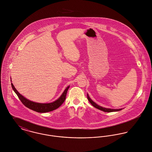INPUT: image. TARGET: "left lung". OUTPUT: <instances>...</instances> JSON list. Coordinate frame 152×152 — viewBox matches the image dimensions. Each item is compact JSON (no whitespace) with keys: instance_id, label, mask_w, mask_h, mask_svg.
Returning a JSON list of instances; mask_svg holds the SVG:
<instances>
[{"instance_id":"8db88e82","label":"left lung","mask_w":152,"mask_h":152,"mask_svg":"<svg viewBox=\"0 0 152 152\" xmlns=\"http://www.w3.org/2000/svg\"><path fill=\"white\" fill-rule=\"evenodd\" d=\"M87 99L89 101V102L91 103V104L95 108L101 110L104 112H107V113H111V112H114V111H120L121 110H122V108L121 109H111V108H104V107H102L101 106H100L99 105H97L96 103H95L94 101H93L89 97L88 94H87Z\"/></svg>"}]
</instances>
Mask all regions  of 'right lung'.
<instances>
[{"mask_svg":"<svg viewBox=\"0 0 152 152\" xmlns=\"http://www.w3.org/2000/svg\"><path fill=\"white\" fill-rule=\"evenodd\" d=\"M11 84H12L13 90L17 94L18 99L26 107L36 112L41 113L52 111L59 108L65 100L68 88H69V86L64 90V91L63 92L62 95L60 96V97L56 101H53L51 103H38V102H35L28 100V99L25 98L24 96H23L21 94H20L18 92V91L15 88L14 85L12 84V83H11Z\"/></svg>","mask_w":152,"mask_h":152,"instance_id":"add662e5","label":"right lung"}]
</instances>
